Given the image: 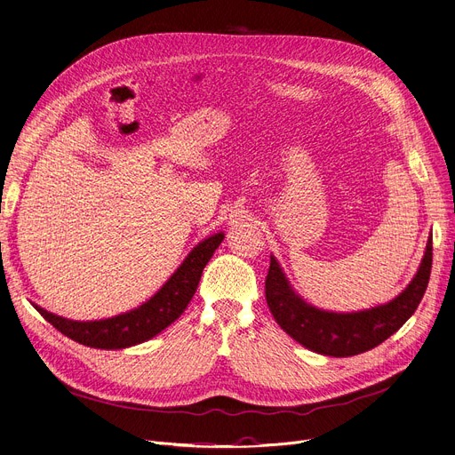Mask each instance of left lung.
<instances>
[{
    "instance_id": "8db88e82",
    "label": "left lung",
    "mask_w": 455,
    "mask_h": 455,
    "mask_svg": "<svg viewBox=\"0 0 455 455\" xmlns=\"http://www.w3.org/2000/svg\"><path fill=\"white\" fill-rule=\"evenodd\" d=\"M431 261L433 241L429 237L422 265L402 295L371 310L332 314L317 310L295 295L280 265L275 258H270L265 297L276 323L306 349L326 356H353L366 353L388 339L414 314L427 289Z\"/></svg>"
}]
</instances>
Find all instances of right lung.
<instances>
[{
  "mask_svg": "<svg viewBox=\"0 0 455 455\" xmlns=\"http://www.w3.org/2000/svg\"><path fill=\"white\" fill-rule=\"evenodd\" d=\"M224 241V233H216L212 237L199 243L183 261L175 275L164 283L158 293L141 304L136 310L129 314H121L112 319L102 321H70L60 315H53L43 307H37V312L67 338L75 339L87 347L95 349H123L131 345L148 341L172 324L185 307L192 300L199 278L209 259L212 258L214 250Z\"/></svg>",
  "mask_w": 455,
  "mask_h": 455,
  "instance_id": "add662e5",
  "label": "right lung"
}]
</instances>
